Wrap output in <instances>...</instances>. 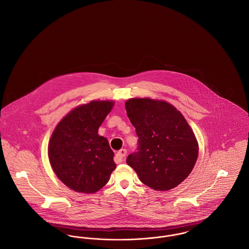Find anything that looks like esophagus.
I'll use <instances>...</instances> for the list:
<instances>
[{
  "instance_id": "esophagus-1",
  "label": "esophagus",
  "mask_w": 249,
  "mask_h": 249,
  "mask_svg": "<svg viewBox=\"0 0 249 249\" xmlns=\"http://www.w3.org/2000/svg\"><path fill=\"white\" fill-rule=\"evenodd\" d=\"M126 153H127V151H126L125 149H121L120 151H118V153L116 154L115 158H114V159H115V162H116V163L123 162V161H124V158L126 156Z\"/></svg>"
}]
</instances>
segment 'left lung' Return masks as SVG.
Wrapping results in <instances>:
<instances>
[{"label": "left lung", "mask_w": 249, "mask_h": 249, "mask_svg": "<svg viewBox=\"0 0 249 249\" xmlns=\"http://www.w3.org/2000/svg\"><path fill=\"white\" fill-rule=\"evenodd\" d=\"M125 109L139 138L126 163L149 187L166 191L193 170L198 153L195 135L182 113L165 101L132 98Z\"/></svg>", "instance_id": "1"}]
</instances>
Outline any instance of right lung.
Wrapping results in <instances>:
<instances>
[{
	"label": "right lung",
	"mask_w": 249,
	"mask_h": 249,
	"mask_svg": "<svg viewBox=\"0 0 249 249\" xmlns=\"http://www.w3.org/2000/svg\"><path fill=\"white\" fill-rule=\"evenodd\" d=\"M112 101H92L69 112L53 131L49 158L58 178L74 191L94 193L108 182L116 168L114 153L98 128Z\"/></svg>",
	"instance_id": "1"
}]
</instances>
